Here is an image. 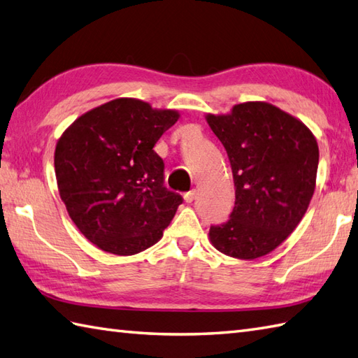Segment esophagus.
<instances>
[{"mask_svg": "<svg viewBox=\"0 0 358 358\" xmlns=\"http://www.w3.org/2000/svg\"><path fill=\"white\" fill-rule=\"evenodd\" d=\"M195 196H196V191H195V189H192V191H189V192L185 194V201L192 203L195 200Z\"/></svg>", "mask_w": 358, "mask_h": 358, "instance_id": "esophagus-1", "label": "esophagus"}]
</instances>
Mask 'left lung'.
Listing matches in <instances>:
<instances>
[{
  "mask_svg": "<svg viewBox=\"0 0 358 358\" xmlns=\"http://www.w3.org/2000/svg\"><path fill=\"white\" fill-rule=\"evenodd\" d=\"M234 175L235 208L209 238L224 255L254 260L272 252L301 222L315 191L318 144L299 118L264 101L208 113Z\"/></svg>",
  "mask_w": 358,
  "mask_h": 358,
  "instance_id": "obj_1",
  "label": "left lung"
}]
</instances>
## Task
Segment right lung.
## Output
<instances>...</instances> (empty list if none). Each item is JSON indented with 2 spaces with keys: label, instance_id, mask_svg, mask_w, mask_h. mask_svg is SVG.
Returning <instances> with one entry per match:
<instances>
[{
  "label": "right lung",
  "instance_id": "right-lung-1",
  "mask_svg": "<svg viewBox=\"0 0 358 358\" xmlns=\"http://www.w3.org/2000/svg\"><path fill=\"white\" fill-rule=\"evenodd\" d=\"M178 118V110L117 98L59 136V196L80 232L104 252L134 255L154 246L183 203L164 187V163L154 150Z\"/></svg>",
  "mask_w": 358,
  "mask_h": 358
}]
</instances>
